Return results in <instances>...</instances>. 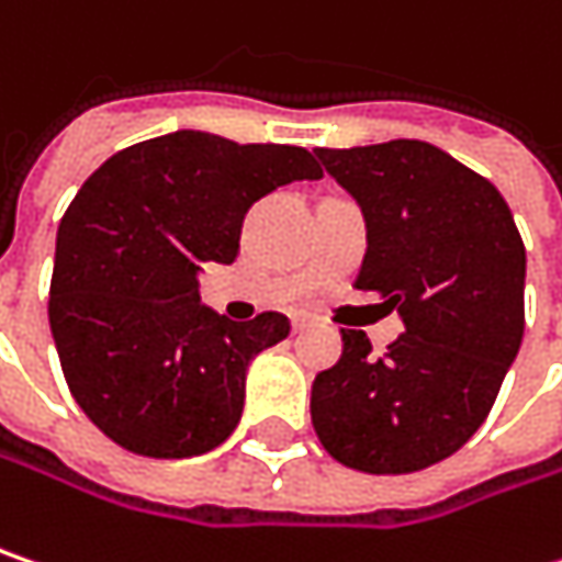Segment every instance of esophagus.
Returning a JSON list of instances; mask_svg holds the SVG:
<instances>
[{
    "mask_svg": "<svg viewBox=\"0 0 562 562\" xmlns=\"http://www.w3.org/2000/svg\"><path fill=\"white\" fill-rule=\"evenodd\" d=\"M308 324H312V317H308V314H295V317H292V330H295V334H299V330H305Z\"/></svg>",
    "mask_w": 562,
    "mask_h": 562,
    "instance_id": "obj_1",
    "label": "esophagus"
}]
</instances>
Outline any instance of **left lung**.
<instances>
[{"label": "left lung", "instance_id": "obj_1", "mask_svg": "<svg viewBox=\"0 0 562 562\" xmlns=\"http://www.w3.org/2000/svg\"><path fill=\"white\" fill-rule=\"evenodd\" d=\"M366 215L356 289L384 295L404 334L384 356L340 330L312 384L321 446L366 474L446 461L493 407L525 334V245L503 193L419 139L314 149Z\"/></svg>", "mask_w": 562, "mask_h": 562}]
</instances>
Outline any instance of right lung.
Listing matches in <instances>:
<instances>
[{"instance_id": "obj_1", "label": "right lung", "mask_w": 562, "mask_h": 562, "mask_svg": "<svg viewBox=\"0 0 562 562\" xmlns=\"http://www.w3.org/2000/svg\"><path fill=\"white\" fill-rule=\"evenodd\" d=\"M317 178L299 146L178 130L116 151L82 183L56 232L50 330L76 404L108 439L193 458L235 432L250 359L285 340L289 321H228L200 302V273L238 257L260 196Z\"/></svg>"}]
</instances>
